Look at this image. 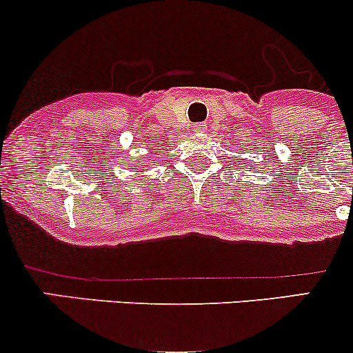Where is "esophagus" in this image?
Instances as JSON below:
<instances>
[{
	"label": "esophagus",
	"instance_id": "34e87169",
	"mask_svg": "<svg viewBox=\"0 0 353 353\" xmlns=\"http://www.w3.org/2000/svg\"><path fill=\"white\" fill-rule=\"evenodd\" d=\"M206 130V124L205 123H198L194 124V131H198V133H201V131Z\"/></svg>",
	"mask_w": 353,
	"mask_h": 353
}]
</instances>
